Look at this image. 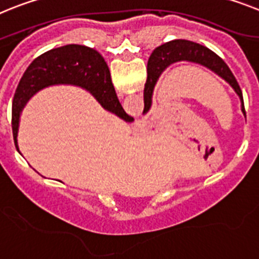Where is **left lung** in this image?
Instances as JSON below:
<instances>
[{"mask_svg":"<svg viewBox=\"0 0 259 259\" xmlns=\"http://www.w3.org/2000/svg\"><path fill=\"white\" fill-rule=\"evenodd\" d=\"M178 61H190V63L200 64V65L205 66L213 73H216L224 81H227L233 88L236 94L240 97L241 111L244 112L245 118H246L242 92H241L237 79L235 78L233 73L229 69V66L224 63L222 57H219L215 52L205 48L204 46H200V44L190 40H182V39L167 41L160 47H157L152 52L151 57L148 60V66L152 69L153 76L149 77V79L145 83L144 112L151 107L152 94H153L154 85H156L160 74L166 69L167 66L174 63H178Z\"/></svg>","mask_w":259,"mask_h":259,"instance_id":"1","label":"left lung"}]
</instances>
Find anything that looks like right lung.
Here are the masks:
<instances>
[{"label":"right lung","instance_id":"right-lung-1","mask_svg":"<svg viewBox=\"0 0 259 259\" xmlns=\"http://www.w3.org/2000/svg\"><path fill=\"white\" fill-rule=\"evenodd\" d=\"M60 83L81 86L92 93L103 108L125 121L134 120L121 107L107 64L99 52L86 46L68 44L36 57L28 65L17 86L13 99L12 127L14 144L18 151L19 118L24 105L39 90Z\"/></svg>","mask_w":259,"mask_h":259}]
</instances>
